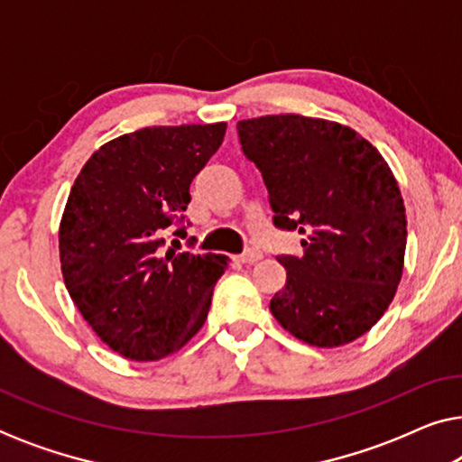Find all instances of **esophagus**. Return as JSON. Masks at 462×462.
I'll return each instance as SVG.
<instances>
[{"label": "esophagus", "mask_w": 462, "mask_h": 462, "mask_svg": "<svg viewBox=\"0 0 462 462\" xmlns=\"http://www.w3.org/2000/svg\"><path fill=\"white\" fill-rule=\"evenodd\" d=\"M261 258H263V252L261 250H248V252H244V254L236 256V261L242 263V264H252V263L261 261Z\"/></svg>", "instance_id": "esophagus-1"}]
</instances>
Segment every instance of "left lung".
I'll use <instances>...</instances> for the list:
<instances>
[{"instance_id":"1","label":"left lung","mask_w":462,"mask_h":462,"mask_svg":"<svg viewBox=\"0 0 462 462\" xmlns=\"http://www.w3.org/2000/svg\"><path fill=\"white\" fill-rule=\"evenodd\" d=\"M261 170L277 229L299 231L300 256H277L286 286L271 313L302 343L340 346L383 318L402 280L406 208L389 163L349 125L263 116L237 122Z\"/></svg>"}]
</instances>
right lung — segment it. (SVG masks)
<instances>
[{
    "label": "right lung",
    "instance_id": "right-lung-1",
    "mask_svg": "<svg viewBox=\"0 0 462 462\" xmlns=\"http://www.w3.org/2000/svg\"><path fill=\"white\" fill-rule=\"evenodd\" d=\"M226 124L153 125L105 143L75 179L59 231L69 296L105 345L134 362L185 346L208 318L225 254L168 248V226ZM185 237V226L174 231Z\"/></svg>",
    "mask_w": 462,
    "mask_h": 462
}]
</instances>
